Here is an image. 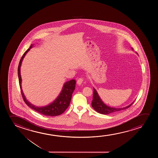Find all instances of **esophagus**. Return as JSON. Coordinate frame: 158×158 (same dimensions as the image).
<instances>
[{
    "label": "esophagus",
    "mask_w": 158,
    "mask_h": 158,
    "mask_svg": "<svg viewBox=\"0 0 158 158\" xmlns=\"http://www.w3.org/2000/svg\"><path fill=\"white\" fill-rule=\"evenodd\" d=\"M82 82H83V79L82 78H79V79H78L77 82V84L80 85L82 84Z\"/></svg>",
    "instance_id": "obj_1"
}]
</instances>
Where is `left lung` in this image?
<instances>
[{
	"instance_id": "8db88e82",
	"label": "left lung",
	"mask_w": 158,
	"mask_h": 158,
	"mask_svg": "<svg viewBox=\"0 0 158 158\" xmlns=\"http://www.w3.org/2000/svg\"><path fill=\"white\" fill-rule=\"evenodd\" d=\"M133 50V48H132ZM93 100L92 102V106L94 108V110H96L97 112L99 113L102 114H109L110 113H116L119 112L120 110H125L126 108L130 107V106L133 104V102L130 105L126 106L123 108H114V107H110V106L106 105L100 99L97 91L95 90L94 88H93Z\"/></svg>"
}]
</instances>
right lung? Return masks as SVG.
Returning <instances> with one entry per match:
<instances>
[{
	"label": "right lung",
	"instance_id": "add662e5",
	"mask_svg": "<svg viewBox=\"0 0 158 158\" xmlns=\"http://www.w3.org/2000/svg\"><path fill=\"white\" fill-rule=\"evenodd\" d=\"M32 46L33 45H31L30 48H28L26 52L24 53L20 60L18 68V78H19L20 88L22 97L24 99V102L26 103V105L28 107H30L31 108L37 111V112L41 114L46 115V116H50V117H54V116H57L65 112V110L67 109L70 104L72 93L73 92L74 90L75 89L76 80L72 79L65 82L64 84L63 89L61 91L60 94L58 95V97L56 98V100L52 102V103L48 105L47 106H43V107L35 106L28 102L24 95L22 88V78L20 75V67H21L22 61L23 60V59L25 56L26 53L29 51V50L32 48Z\"/></svg>",
	"mask_w": 158,
	"mask_h": 158
}]
</instances>
